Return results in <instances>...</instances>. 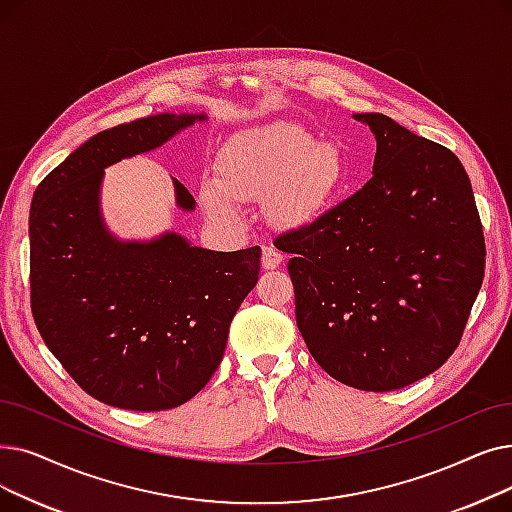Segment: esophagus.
Returning a JSON list of instances; mask_svg holds the SVG:
<instances>
[{"instance_id":"1","label":"esophagus","mask_w":512,"mask_h":512,"mask_svg":"<svg viewBox=\"0 0 512 512\" xmlns=\"http://www.w3.org/2000/svg\"><path fill=\"white\" fill-rule=\"evenodd\" d=\"M282 253L278 251V249H274V247H270V244H265L263 247V253H261V265L265 270H276L278 265L282 263Z\"/></svg>"}]
</instances>
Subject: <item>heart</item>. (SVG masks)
<instances>
[{
    "mask_svg": "<svg viewBox=\"0 0 512 512\" xmlns=\"http://www.w3.org/2000/svg\"><path fill=\"white\" fill-rule=\"evenodd\" d=\"M215 169L217 180H207L201 194L207 211L221 221L238 219V201L265 194L276 219H309L328 205L347 175L345 154L335 142H318L288 121L236 133Z\"/></svg>",
    "mask_w": 512,
    "mask_h": 512,
    "instance_id": "obj_1",
    "label": "heart"
}]
</instances>
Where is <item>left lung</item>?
<instances>
[{"mask_svg": "<svg viewBox=\"0 0 512 512\" xmlns=\"http://www.w3.org/2000/svg\"><path fill=\"white\" fill-rule=\"evenodd\" d=\"M372 177L274 244L291 253L295 314L314 360L362 391L420 381L458 347L483 282L485 240L456 154L381 113Z\"/></svg>", "mask_w": 512, "mask_h": 512, "instance_id": "left-lung-1", "label": "left lung"}]
</instances>
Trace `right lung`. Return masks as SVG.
<instances>
[{"label": "right lung", "mask_w": 512, "mask_h": 512, "mask_svg": "<svg viewBox=\"0 0 512 512\" xmlns=\"http://www.w3.org/2000/svg\"><path fill=\"white\" fill-rule=\"evenodd\" d=\"M205 115H154L104 129L33 194L31 311L73 381L108 406L186 404L224 358L230 322L259 278L261 249L215 253L180 234L119 242L102 224L104 167L148 152ZM177 205L194 198L175 180Z\"/></svg>", "instance_id": "1"}]
</instances>
